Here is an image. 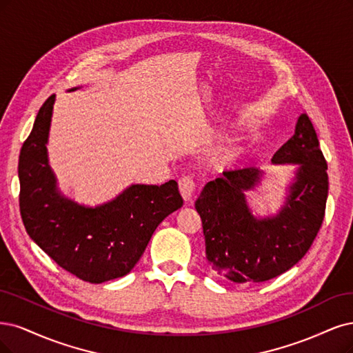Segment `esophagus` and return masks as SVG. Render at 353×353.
<instances>
[{"label": "esophagus", "mask_w": 353, "mask_h": 353, "mask_svg": "<svg viewBox=\"0 0 353 353\" xmlns=\"http://www.w3.org/2000/svg\"><path fill=\"white\" fill-rule=\"evenodd\" d=\"M179 192L182 199H184L185 203H190L191 199H192V192H194V188H196V184H194V181L190 178V176H184L179 179Z\"/></svg>", "instance_id": "obj_1"}]
</instances>
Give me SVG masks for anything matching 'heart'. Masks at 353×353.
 Instances as JSON below:
<instances>
[{
	"label": "heart",
	"instance_id": "b5f03b06",
	"mask_svg": "<svg viewBox=\"0 0 353 353\" xmlns=\"http://www.w3.org/2000/svg\"><path fill=\"white\" fill-rule=\"evenodd\" d=\"M242 156H244V150L238 145H234V148H226L214 153L210 163L214 169H229L234 168L242 159Z\"/></svg>",
	"mask_w": 353,
	"mask_h": 353
}]
</instances>
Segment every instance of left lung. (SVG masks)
I'll list each match as a JSON object with an SVG mask.
<instances>
[{
  "label": "left lung",
  "mask_w": 353,
  "mask_h": 353,
  "mask_svg": "<svg viewBox=\"0 0 353 353\" xmlns=\"http://www.w3.org/2000/svg\"><path fill=\"white\" fill-rule=\"evenodd\" d=\"M272 163L295 165L276 214L259 217L248 204L247 192L265 175L257 168L223 172L208 182L196 200L205 259L230 282L260 283L285 273L307 254L321 228L329 176L307 114L298 117L295 134L274 153Z\"/></svg>",
  "instance_id": "8db88e82"
}]
</instances>
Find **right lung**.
<instances>
[{"mask_svg": "<svg viewBox=\"0 0 353 353\" xmlns=\"http://www.w3.org/2000/svg\"><path fill=\"white\" fill-rule=\"evenodd\" d=\"M80 88H72L74 92ZM55 94L42 105L19 157L20 214L29 236L64 270L102 283L128 274L166 216L182 208L176 181L131 184L111 201L65 197L48 159Z\"/></svg>", "mask_w": 353, "mask_h": 353, "instance_id": "add662e5", "label": "right lung"}]
</instances>
